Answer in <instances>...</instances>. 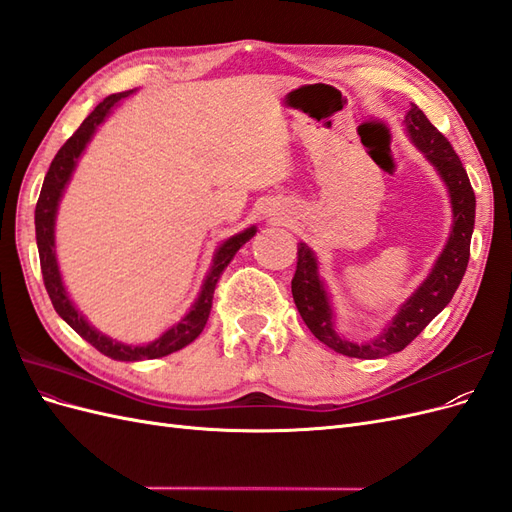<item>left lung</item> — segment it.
Instances as JSON below:
<instances>
[{
  "label": "left lung",
  "instance_id": "1",
  "mask_svg": "<svg viewBox=\"0 0 512 512\" xmlns=\"http://www.w3.org/2000/svg\"><path fill=\"white\" fill-rule=\"evenodd\" d=\"M404 123L416 149L425 153V158L436 166L438 175L446 183L453 205V226L451 237H448L431 273L416 288L412 297L397 309L395 318L386 324V329L376 339L365 344L348 342L342 335H337L333 307L327 288H324L320 280L316 256L305 243H299L297 250V271H294L292 277L294 305H297L307 329L322 344H327L339 354L354 356V359H380V356L404 350L451 303L470 260L476 196L466 168H463L451 143L446 141V136L438 132L436 126H431V121L416 104H412Z\"/></svg>",
  "mask_w": 512,
  "mask_h": 512
}]
</instances>
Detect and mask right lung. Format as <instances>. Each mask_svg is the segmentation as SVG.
<instances>
[{
    "label": "right lung",
    "mask_w": 512,
    "mask_h": 512,
    "mask_svg": "<svg viewBox=\"0 0 512 512\" xmlns=\"http://www.w3.org/2000/svg\"><path fill=\"white\" fill-rule=\"evenodd\" d=\"M130 94L132 91H121V94H113V96L104 98V102H100L94 108V113H91L81 123V128L68 138L64 147L57 151V156L53 158V162L49 166V173H46V177H44L40 198L36 205V241H38V254H40V269H42L44 288H46V292H49L55 312L64 318L70 327L85 339V342H89L96 350H100L106 356H111V359H115V361L160 359V356L173 354L188 344H192L194 339L203 333L205 324L209 320V312L213 305V290H215V284H218V280H220V275L230 265L232 256L239 252V247L256 235V226H250L243 232H239V235L226 239L218 247V252H215V256H213L211 271L203 284V290H200V294H198L196 303L192 305L188 314H185L177 324H173V327H170L166 333H162L156 342L145 344V346H128V344L115 342V339L106 337L91 327L79 309L72 305L68 292L64 288V282H61V273H59V265H57V256H55V218H57L59 200H61V196H64L66 185L74 173L76 162H79L83 149L91 141V136H94L96 128L106 119V115L111 113V108L119 100L128 98Z\"/></svg>",
    "instance_id": "1"
}]
</instances>
